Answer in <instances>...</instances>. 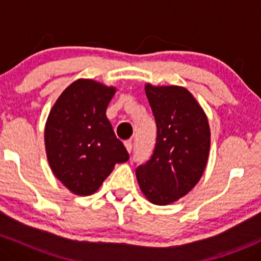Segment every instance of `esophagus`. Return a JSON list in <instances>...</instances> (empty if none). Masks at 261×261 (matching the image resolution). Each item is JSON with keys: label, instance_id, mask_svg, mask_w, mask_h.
Masks as SVG:
<instances>
[{"label": "esophagus", "instance_id": "esophagus-1", "mask_svg": "<svg viewBox=\"0 0 261 261\" xmlns=\"http://www.w3.org/2000/svg\"><path fill=\"white\" fill-rule=\"evenodd\" d=\"M124 145H125V148H126V151L128 152V153H131V151H133V143H131L130 141H125Z\"/></svg>", "mask_w": 261, "mask_h": 261}]
</instances>
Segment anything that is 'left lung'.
<instances>
[{
	"label": "left lung",
	"instance_id": "left-lung-1",
	"mask_svg": "<svg viewBox=\"0 0 261 261\" xmlns=\"http://www.w3.org/2000/svg\"><path fill=\"white\" fill-rule=\"evenodd\" d=\"M157 140L151 160L137 167L136 178L146 199L166 206L187 195L206 168L211 131L205 112L187 88L146 83Z\"/></svg>",
	"mask_w": 261,
	"mask_h": 261
}]
</instances>
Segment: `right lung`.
Instances as JSON below:
<instances>
[{"label": "right lung", "mask_w": 261, "mask_h": 261, "mask_svg": "<svg viewBox=\"0 0 261 261\" xmlns=\"http://www.w3.org/2000/svg\"><path fill=\"white\" fill-rule=\"evenodd\" d=\"M116 88L80 79L60 94L46 119L45 151L54 175L71 193L88 196L128 153L116 139L107 108Z\"/></svg>", "instance_id": "obj_1"}]
</instances>
